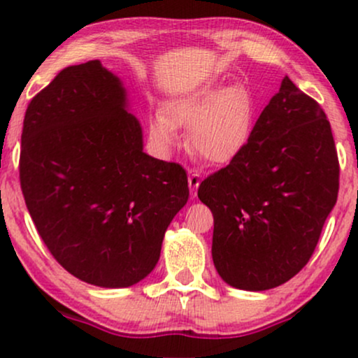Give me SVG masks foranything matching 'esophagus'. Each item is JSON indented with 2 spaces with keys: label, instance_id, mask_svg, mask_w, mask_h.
Segmentation results:
<instances>
[{
  "label": "esophagus",
  "instance_id": "obj_1",
  "mask_svg": "<svg viewBox=\"0 0 358 358\" xmlns=\"http://www.w3.org/2000/svg\"><path fill=\"white\" fill-rule=\"evenodd\" d=\"M188 187H190V195L192 199L196 196V190L200 187V175L195 173V171H188Z\"/></svg>",
  "mask_w": 358,
  "mask_h": 358
}]
</instances>
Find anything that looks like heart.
<instances>
[{
  "instance_id": "1",
  "label": "heart",
  "mask_w": 358,
  "mask_h": 358,
  "mask_svg": "<svg viewBox=\"0 0 358 358\" xmlns=\"http://www.w3.org/2000/svg\"><path fill=\"white\" fill-rule=\"evenodd\" d=\"M148 122L151 143L162 155L180 146L178 127H188V141L196 155L210 163L232 162L248 146L254 129L256 106L242 84L220 87L207 82L200 87L170 97Z\"/></svg>"
}]
</instances>
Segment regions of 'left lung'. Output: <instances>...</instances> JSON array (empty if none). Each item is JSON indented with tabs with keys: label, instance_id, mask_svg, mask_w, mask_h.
Listing matches in <instances>:
<instances>
[{
	"label": "left lung",
	"instance_id": "1",
	"mask_svg": "<svg viewBox=\"0 0 358 358\" xmlns=\"http://www.w3.org/2000/svg\"><path fill=\"white\" fill-rule=\"evenodd\" d=\"M338 175L327 114L286 76L244 151L199 187L213 213L219 276L237 289L266 291L298 274L334 210Z\"/></svg>",
	"mask_w": 358,
	"mask_h": 358
}]
</instances>
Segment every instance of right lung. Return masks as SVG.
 Masks as SVG:
<instances>
[{
    "label": "right lung",
    "instance_id": "1",
    "mask_svg": "<svg viewBox=\"0 0 358 358\" xmlns=\"http://www.w3.org/2000/svg\"><path fill=\"white\" fill-rule=\"evenodd\" d=\"M127 90L101 60L64 69L28 106L20 182L52 256L80 281L129 287L158 264L187 173L143 151Z\"/></svg>",
    "mask_w": 358,
    "mask_h": 358
}]
</instances>
